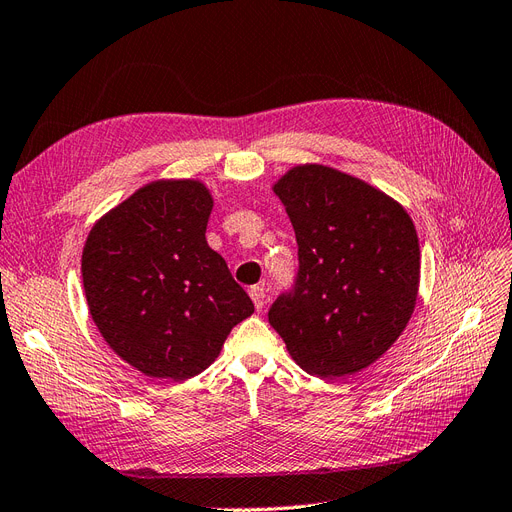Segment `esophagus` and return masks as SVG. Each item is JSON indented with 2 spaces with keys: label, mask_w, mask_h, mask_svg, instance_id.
<instances>
[{
  "label": "esophagus",
  "mask_w": 512,
  "mask_h": 512,
  "mask_svg": "<svg viewBox=\"0 0 512 512\" xmlns=\"http://www.w3.org/2000/svg\"><path fill=\"white\" fill-rule=\"evenodd\" d=\"M249 295H251V300H253L257 312H261L263 304H266V291H263V287H259V285H253L249 289Z\"/></svg>",
  "instance_id": "esophagus-1"
}]
</instances>
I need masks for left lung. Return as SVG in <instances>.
<instances>
[{"label":"left lung","mask_w":512,"mask_h":512,"mask_svg":"<svg viewBox=\"0 0 512 512\" xmlns=\"http://www.w3.org/2000/svg\"><path fill=\"white\" fill-rule=\"evenodd\" d=\"M274 191L298 240V274L270 306V325L308 374L368 368L415 310V225L383 191L334 168H293Z\"/></svg>","instance_id":"1"}]
</instances>
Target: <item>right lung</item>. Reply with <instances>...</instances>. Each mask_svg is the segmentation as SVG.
Here are the masks:
<instances>
[{"instance_id":"1","label":"right lung","mask_w":512,"mask_h":512,"mask_svg":"<svg viewBox=\"0 0 512 512\" xmlns=\"http://www.w3.org/2000/svg\"><path fill=\"white\" fill-rule=\"evenodd\" d=\"M197 180H159L110 210L82 251L91 317L110 349L151 378L206 370L253 302L206 242Z\"/></svg>"}]
</instances>
